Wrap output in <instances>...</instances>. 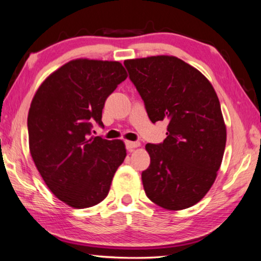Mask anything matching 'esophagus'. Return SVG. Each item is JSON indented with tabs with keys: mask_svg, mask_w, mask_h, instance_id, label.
I'll return each instance as SVG.
<instances>
[{
	"mask_svg": "<svg viewBox=\"0 0 261 261\" xmlns=\"http://www.w3.org/2000/svg\"><path fill=\"white\" fill-rule=\"evenodd\" d=\"M125 145H126V148L129 149V151H132V149H134V148L139 147L140 146V143H139V141H130V140H127V141H125Z\"/></svg>",
	"mask_w": 261,
	"mask_h": 261,
	"instance_id": "esophagus-1",
	"label": "esophagus"
}]
</instances>
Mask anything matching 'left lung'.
I'll list each match as a JSON object with an SVG mask.
<instances>
[{"instance_id":"8db88e82","label":"left lung","mask_w":261,"mask_h":261,"mask_svg":"<svg viewBox=\"0 0 261 261\" xmlns=\"http://www.w3.org/2000/svg\"><path fill=\"white\" fill-rule=\"evenodd\" d=\"M152 123L168 122L162 144H147L151 163L141 174L149 200L169 211L199 202L222 162L227 129L214 87L178 57L125 60Z\"/></svg>"}]
</instances>
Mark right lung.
I'll use <instances>...</instances> for the list:
<instances>
[{"label": "right lung", "instance_id": "add662e5", "mask_svg": "<svg viewBox=\"0 0 261 261\" xmlns=\"http://www.w3.org/2000/svg\"><path fill=\"white\" fill-rule=\"evenodd\" d=\"M126 77L117 61L76 59L50 73L31 102V156L51 193L73 208L102 201L126 156L121 139L92 136V123L103 125L106 100Z\"/></svg>", "mask_w": 261, "mask_h": 261}]
</instances>
